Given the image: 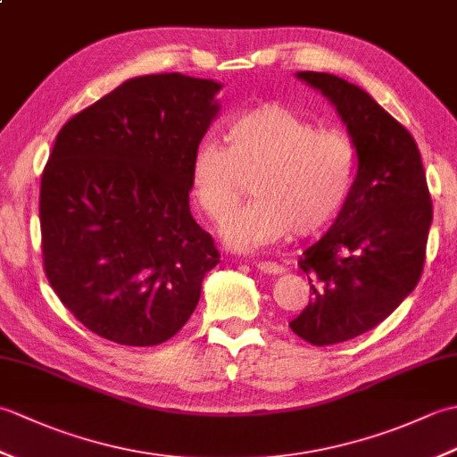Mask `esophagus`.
<instances>
[{"mask_svg": "<svg viewBox=\"0 0 457 457\" xmlns=\"http://www.w3.org/2000/svg\"><path fill=\"white\" fill-rule=\"evenodd\" d=\"M249 261L261 270V273H265V275H280L285 270V267L275 263V261H265V259H257V257H251Z\"/></svg>", "mask_w": 457, "mask_h": 457, "instance_id": "esophagus-1", "label": "esophagus"}]
</instances>
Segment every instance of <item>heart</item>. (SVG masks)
<instances>
[{
  "mask_svg": "<svg viewBox=\"0 0 457 457\" xmlns=\"http://www.w3.org/2000/svg\"><path fill=\"white\" fill-rule=\"evenodd\" d=\"M226 147L206 141L194 151L190 194L208 220L218 221L251 180L255 200L234 210L221 236L234 249H255L295 234L322 231L352 190L357 153L336 129H318L280 104L239 113L226 128Z\"/></svg>",
  "mask_w": 457,
  "mask_h": 457,
  "instance_id": "heart-1",
  "label": "heart"
}]
</instances>
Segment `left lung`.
I'll list each match as a JSON object with an SVG mask.
<instances>
[{
    "label": "left lung",
    "instance_id": "8db88e82",
    "mask_svg": "<svg viewBox=\"0 0 457 457\" xmlns=\"http://www.w3.org/2000/svg\"><path fill=\"white\" fill-rule=\"evenodd\" d=\"M347 125L357 174L328 234L298 267L310 298L290 329L312 345H334L381 324L419 285L432 200L412 135L355 84L326 72H298Z\"/></svg>",
    "mask_w": 457,
    "mask_h": 457
}]
</instances>
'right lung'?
Here are the masks:
<instances>
[{"label": "right lung", "instance_id": "1", "mask_svg": "<svg viewBox=\"0 0 457 457\" xmlns=\"http://www.w3.org/2000/svg\"><path fill=\"white\" fill-rule=\"evenodd\" d=\"M220 90L179 72L139 76L56 135L38 200L45 275L74 318L110 342H167L220 263L188 204L190 162Z\"/></svg>", "mask_w": 457, "mask_h": 457}]
</instances>
